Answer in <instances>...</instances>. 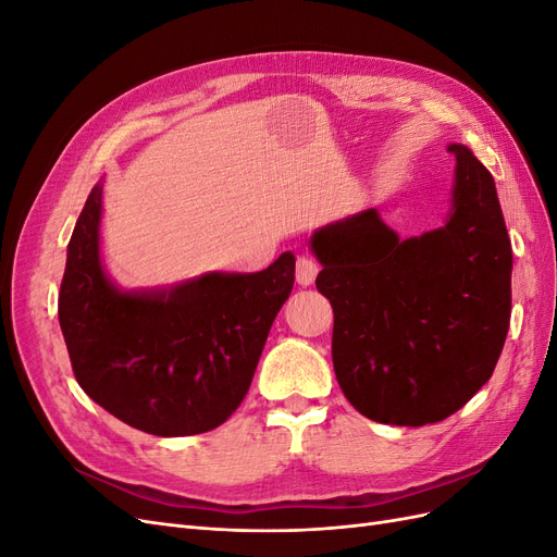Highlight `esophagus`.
<instances>
[{
	"label": "esophagus",
	"instance_id": "1",
	"mask_svg": "<svg viewBox=\"0 0 557 557\" xmlns=\"http://www.w3.org/2000/svg\"><path fill=\"white\" fill-rule=\"evenodd\" d=\"M318 262L309 256H299L297 258V283L299 285H311L318 276Z\"/></svg>",
	"mask_w": 557,
	"mask_h": 557
}]
</instances>
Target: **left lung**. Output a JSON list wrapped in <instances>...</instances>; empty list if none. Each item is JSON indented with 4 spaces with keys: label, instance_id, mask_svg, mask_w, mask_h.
<instances>
[{
    "label": "left lung",
    "instance_id": "8db88e82",
    "mask_svg": "<svg viewBox=\"0 0 557 557\" xmlns=\"http://www.w3.org/2000/svg\"><path fill=\"white\" fill-rule=\"evenodd\" d=\"M444 227L399 239L376 209L313 232L346 399L385 425L440 423L493 376L511 318V239L491 172L450 144Z\"/></svg>",
    "mask_w": 557,
    "mask_h": 557
}]
</instances>
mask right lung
Wrapping results in <instances>:
<instances>
[{"label": "right lung", "instance_id": "right-lung-1", "mask_svg": "<svg viewBox=\"0 0 557 557\" xmlns=\"http://www.w3.org/2000/svg\"><path fill=\"white\" fill-rule=\"evenodd\" d=\"M102 183L66 246L58 315L74 376L129 428L156 436L209 432L237 411L295 283L283 252L256 274L209 272L153 290H123L99 252Z\"/></svg>", "mask_w": 557, "mask_h": 557}]
</instances>
